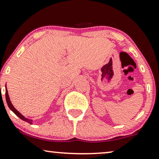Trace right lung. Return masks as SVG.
<instances>
[{
	"label": "right lung",
	"mask_w": 159,
	"mask_h": 159,
	"mask_svg": "<svg viewBox=\"0 0 159 159\" xmlns=\"http://www.w3.org/2000/svg\"><path fill=\"white\" fill-rule=\"evenodd\" d=\"M6 100H7V105H8V106H9V107L10 109H11V111H12L14 112V113H15V114H16V115H17V116H18V117H20L21 120H24V121L29 122V123H30V124H32V120H29V119H27V118H25V116H23L20 113L19 111H17V110H16L15 108V107H14V106H12V104H11V101H10V99H9V94H8L7 89L6 90Z\"/></svg>",
	"instance_id": "1"
}]
</instances>
